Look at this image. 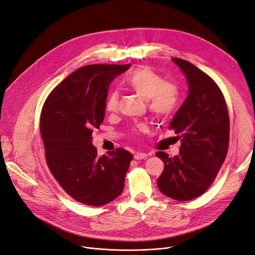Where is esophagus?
<instances>
[{
	"label": "esophagus",
	"instance_id": "obj_1",
	"mask_svg": "<svg viewBox=\"0 0 255 255\" xmlns=\"http://www.w3.org/2000/svg\"><path fill=\"white\" fill-rule=\"evenodd\" d=\"M148 157V155L146 153H142V152H136L134 155H133V158L135 160H142V159H146Z\"/></svg>",
	"mask_w": 255,
	"mask_h": 255
}]
</instances>
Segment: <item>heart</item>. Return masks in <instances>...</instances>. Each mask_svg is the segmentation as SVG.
Returning <instances> with one entry per match:
<instances>
[{
    "mask_svg": "<svg viewBox=\"0 0 255 255\" xmlns=\"http://www.w3.org/2000/svg\"><path fill=\"white\" fill-rule=\"evenodd\" d=\"M124 85L138 96L146 99L149 110L155 117L165 118L170 115L178 100L177 88L149 68L142 67L129 73L124 79ZM119 104V94L112 91L105 101V108L108 111H115ZM144 125H137L134 131L144 130Z\"/></svg>",
    "mask_w": 255,
    "mask_h": 255,
    "instance_id": "b5f03b06",
    "label": "heart"
}]
</instances>
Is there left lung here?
I'll return each mask as SVG.
<instances>
[{"instance_id": "1", "label": "left lung", "mask_w": 255, "mask_h": 255, "mask_svg": "<svg viewBox=\"0 0 255 255\" xmlns=\"http://www.w3.org/2000/svg\"><path fill=\"white\" fill-rule=\"evenodd\" d=\"M172 61L185 76L188 95L169 125L181 138L179 154L156 153L164 162L157 184L166 196L185 202L202 195L215 180L228 152L230 121L215 81L187 61Z\"/></svg>"}]
</instances>
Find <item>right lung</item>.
Wrapping results in <instances>:
<instances>
[{
  "label": "right lung",
  "instance_id": "right-lung-1",
  "mask_svg": "<svg viewBox=\"0 0 255 255\" xmlns=\"http://www.w3.org/2000/svg\"><path fill=\"white\" fill-rule=\"evenodd\" d=\"M128 65L82 67L46 98L40 132L49 170L63 189L79 203L100 207L123 192L132 155L125 149L98 156L92 132L103 123L109 84Z\"/></svg>",
  "mask_w": 255,
  "mask_h": 255
}]
</instances>
